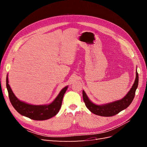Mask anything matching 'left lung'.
Segmentation results:
<instances>
[{
	"label": "left lung",
	"instance_id": "8db88e82",
	"mask_svg": "<svg viewBox=\"0 0 147 147\" xmlns=\"http://www.w3.org/2000/svg\"><path fill=\"white\" fill-rule=\"evenodd\" d=\"M139 83V75L136 71V77L130 91L121 100L104 105H96L90 100L86 92L83 91V99L86 107L92 113L102 117H112L128 107L134 98Z\"/></svg>",
	"mask_w": 147,
	"mask_h": 147
}]
</instances>
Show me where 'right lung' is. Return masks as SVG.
I'll return each mask as SVG.
<instances>
[{
    "label": "right lung",
    "mask_w": 147,
    "mask_h": 147,
    "mask_svg": "<svg viewBox=\"0 0 147 147\" xmlns=\"http://www.w3.org/2000/svg\"><path fill=\"white\" fill-rule=\"evenodd\" d=\"M6 85L8 96L13 107L21 115L34 120H46L55 116L59 112L64 95L68 88V86L64 87L51 104L35 105L22 102L17 98L8 84V75L6 79Z\"/></svg>",
    "instance_id": "right-lung-1"
}]
</instances>
